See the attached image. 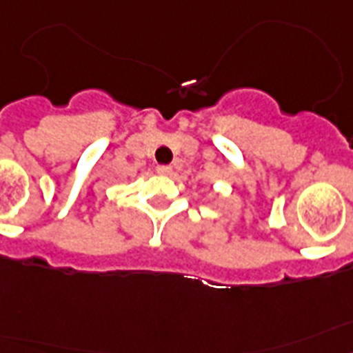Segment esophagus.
<instances>
[{
    "mask_svg": "<svg viewBox=\"0 0 353 353\" xmlns=\"http://www.w3.org/2000/svg\"><path fill=\"white\" fill-rule=\"evenodd\" d=\"M157 173H159V174H171V173H173V168H171V165H159V168H157Z\"/></svg>",
    "mask_w": 353,
    "mask_h": 353,
    "instance_id": "obj_1",
    "label": "esophagus"
}]
</instances>
